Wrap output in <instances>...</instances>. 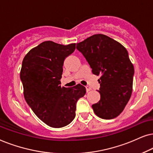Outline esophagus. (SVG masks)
<instances>
[{
    "instance_id": "esophagus-1",
    "label": "esophagus",
    "mask_w": 153,
    "mask_h": 153,
    "mask_svg": "<svg viewBox=\"0 0 153 153\" xmlns=\"http://www.w3.org/2000/svg\"><path fill=\"white\" fill-rule=\"evenodd\" d=\"M85 88H86V90H87V91H90L91 89V88L89 86H88V85H87V86H86L85 87Z\"/></svg>"
}]
</instances>
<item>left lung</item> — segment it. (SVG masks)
I'll use <instances>...</instances> for the list:
<instances>
[{"label":"left lung","mask_w":153,"mask_h":153,"mask_svg":"<svg viewBox=\"0 0 153 153\" xmlns=\"http://www.w3.org/2000/svg\"><path fill=\"white\" fill-rule=\"evenodd\" d=\"M93 74L100 76L101 99L91 105L98 117L113 119L123 111L132 92L134 68L125 47L103 34H95L77 43Z\"/></svg>","instance_id":"8db88e82"}]
</instances>
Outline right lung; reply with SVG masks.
Wrapping results in <instances>:
<instances>
[{
  "label": "right lung",
  "mask_w": 153,
  "mask_h": 153,
  "mask_svg": "<svg viewBox=\"0 0 153 153\" xmlns=\"http://www.w3.org/2000/svg\"><path fill=\"white\" fill-rule=\"evenodd\" d=\"M75 43L63 45L45 41L33 48L22 62L20 79L26 103L41 120L54 128L68 125L75 117L77 101L86 89L80 84L61 87L63 65Z\"/></svg>",
  "instance_id": "obj_1"
}]
</instances>
